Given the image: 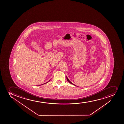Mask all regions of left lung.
I'll list each match as a JSON object with an SVG mask.
<instances>
[{
	"mask_svg": "<svg viewBox=\"0 0 124 124\" xmlns=\"http://www.w3.org/2000/svg\"><path fill=\"white\" fill-rule=\"evenodd\" d=\"M66 78L67 79V80H68V82L70 83V84H73V85H75V84H74L73 83H72L71 82V81H70L69 80V79H68V77H66Z\"/></svg>",
	"mask_w": 124,
	"mask_h": 124,
	"instance_id": "obj_1",
	"label": "left lung"
}]
</instances>
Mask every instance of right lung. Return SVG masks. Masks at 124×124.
<instances>
[{"label": "right lung", "instance_id": "obj_1", "mask_svg": "<svg viewBox=\"0 0 124 124\" xmlns=\"http://www.w3.org/2000/svg\"><path fill=\"white\" fill-rule=\"evenodd\" d=\"M49 81H50V80H49ZM49 81H48V82H47L45 83V84H46V83H48V82H49ZM43 84H42V85H43Z\"/></svg>", "mask_w": 124, "mask_h": 124}]
</instances>
